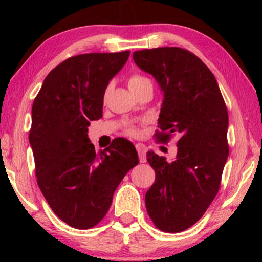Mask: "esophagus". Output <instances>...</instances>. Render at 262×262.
I'll list each match as a JSON object with an SVG mask.
<instances>
[{"label": "esophagus", "mask_w": 262, "mask_h": 262, "mask_svg": "<svg viewBox=\"0 0 262 262\" xmlns=\"http://www.w3.org/2000/svg\"><path fill=\"white\" fill-rule=\"evenodd\" d=\"M135 148L137 150V154H139V158L141 163L147 162V147L142 143L135 144Z\"/></svg>", "instance_id": "1"}]
</instances>
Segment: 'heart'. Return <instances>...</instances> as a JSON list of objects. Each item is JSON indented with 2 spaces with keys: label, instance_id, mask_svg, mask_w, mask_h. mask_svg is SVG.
Segmentation results:
<instances>
[{
  "label": "heart",
  "instance_id": "1",
  "mask_svg": "<svg viewBox=\"0 0 262 262\" xmlns=\"http://www.w3.org/2000/svg\"><path fill=\"white\" fill-rule=\"evenodd\" d=\"M148 83H151V82H150V79L147 78V77H144V76H142V75H139V74H133V75H130L129 78H128V86H129L132 91L139 90L140 88H142ZM107 94H108V88L106 89L104 96L106 97V96H107ZM127 134L130 135V136H136L137 134H139V130H137L136 128H134V127H130V128H128V129H127Z\"/></svg>",
  "mask_w": 262,
  "mask_h": 262
}]
</instances>
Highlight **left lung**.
<instances>
[{
    "label": "left lung",
    "instance_id": "obj_1",
    "mask_svg": "<svg viewBox=\"0 0 262 262\" xmlns=\"http://www.w3.org/2000/svg\"><path fill=\"white\" fill-rule=\"evenodd\" d=\"M133 59L164 94L157 139L179 137L173 162L147 152L156 179L145 207L156 228L181 232L201 219L220 189L229 156L228 110L215 76L189 51L159 47L136 51Z\"/></svg>",
    "mask_w": 262,
    "mask_h": 262
}]
</instances>
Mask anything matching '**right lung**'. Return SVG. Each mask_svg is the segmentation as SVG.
Instances as JSON below:
<instances>
[{"mask_svg": "<svg viewBox=\"0 0 262 262\" xmlns=\"http://www.w3.org/2000/svg\"><path fill=\"white\" fill-rule=\"evenodd\" d=\"M129 53L69 57L47 75L33 101L29 141L37 183L54 214L75 229L94 228L104 219L115 189L139 164L126 139L96 152L88 137L90 121L103 117L108 82Z\"/></svg>", "mask_w": 262, "mask_h": 262, "instance_id": "add662e5", "label": "right lung"}]
</instances>
